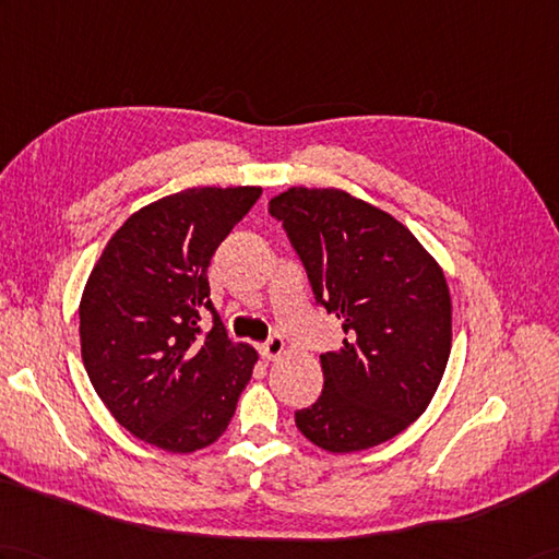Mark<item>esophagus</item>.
I'll return each instance as SVG.
<instances>
[{"instance_id":"esophagus-1","label":"esophagus","mask_w":559,"mask_h":559,"mask_svg":"<svg viewBox=\"0 0 559 559\" xmlns=\"http://www.w3.org/2000/svg\"><path fill=\"white\" fill-rule=\"evenodd\" d=\"M283 349H285V343H283L281 335H269V338L262 345H259V353H262L264 359L281 357Z\"/></svg>"}]
</instances>
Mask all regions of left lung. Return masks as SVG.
<instances>
[{
    "label": "left lung",
    "mask_w": 559,
    "mask_h": 559,
    "mask_svg": "<svg viewBox=\"0 0 559 559\" xmlns=\"http://www.w3.org/2000/svg\"><path fill=\"white\" fill-rule=\"evenodd\" d=\"M307 271L317 305L343 323V347L321 355L323 391L295 424L329 452H359L428 407L452 341L443 271L379 206L335 188H290L269 202Z\"/></svg>",
    "instance_id": "left-lung-1"
}]
</instances>
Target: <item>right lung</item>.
I'll return each mask as SVG.
<instances>
[{"label":"right lung","mask_w":559,"mask_h":559,"mask_svg":"<svg viewBox=\"0 0 559 559\" xmlns=\"http://www.w3.org/2000/svg\"><path fill=\"white\" fill-rule=\"evenodd\" d=\"M262 188H192L152 202L114 233L81 300L90 383L126 431L194 452L226 431L257 361L210 300L216 248ZM204 310L213 329L202 332Z\"/></svg>","instance_id":"right-lung-1"}]
</instances>
